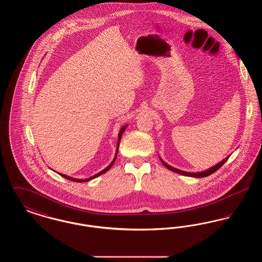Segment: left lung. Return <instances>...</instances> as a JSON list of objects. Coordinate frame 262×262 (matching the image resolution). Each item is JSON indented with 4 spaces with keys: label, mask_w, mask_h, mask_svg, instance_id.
<instances>
[{
    "label": "left lung",
    "mask_w": 262,
    "mask_h": 262,
    "mask_svg": "<svg viewBox=\"0 0 262 262\" xmlns=\"http://www.w3.org/2000/svg\"><path fill=\"white\" fill-rule=\"evenodd\" d=\"M228 158L229 157H227V158H225L223 161H221L220 163H218L217 165H215L214 167H212L210 169H208V170H206V171H203V172H200V173H188V172H185V171H181V170H178V169H176V168H173V167H171L170 165H168V164H166V163L163 161L162 159L160 158V160L162 161L163 164H164V166L167 168V169H169V170H171V171H173L174 173H178V174H184V176H187V177H193V178H204V177H207V176H209V174H213L214 172H216L219 168H221L223 165H224V163L228 160Z\"/></svg>",
    "instance_id": "obj_1"
}]
</instances>
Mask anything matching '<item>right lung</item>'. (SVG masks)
I'll list each match as a JSON object with an SVG mask.
<instances>
[{"instance_id": "add662e5", "label": "right lung", "mask_w": 262, "mask_h": 262, "mask_svg": "<svg viewBox=\"0 0 262 262\" xmlns=\"http://www.w3.org/2000/svg\"><path fill=\"white\" fill-rule=\"evenodd\" d=\"M125 127H126V125L125 126H123L122 128H121V130H120V133H119V138H118V146H117V151H116V155H115V158H114V160H113L112 163L106 168V169H104L103 171H101L99 172L98 174H94V176H92V177H90V178H88V179H84V180H77V179H74V178H72V177H69V176H66V174H60V176H62L63 178H66L67 180H70V181H73V182H76V183H83V182H88V181H90V180H92V179H95V178H97L98 176L100 174H104V173H106L111 167L113 166V164L115 162V160H116V157H117V154H118V150H119V145H120V141H121V137H122V135L124 134V132H125Z\"/></svg>"}]
</instances>
